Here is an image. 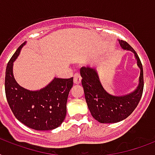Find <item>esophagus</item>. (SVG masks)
Wrapping results in <instances>:
<instances>
[{
    "instance_id": "34e87169",
    "label": "esophagus",
    "mask_w": 155,
    "mask_h": 155,
    "mask_svg": "<svg viewBox=\"0 0 155 155\" xmlns=\"http://www.w3.org/2000/svg\"><path fill=\"white\" fill-rule=\"evenodd\" d=\"M81 80H82V78H81L80 74L79 73H75V75H74V84H79L81 82Z\"/></svg>"
}]
</instances>
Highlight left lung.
I'll use <instances>...</instances> for the list:
<instances>
[{
    "mask_svg": "<svg viewBox=\"0 0 155 155\" xmlns=\"http://www.w3.org/2000/svg\"><path fill=\"white\" fill-rule=\"evenodd\" d=\"M119 43L123 49L130 50L134 53L137 66L141 69L139 84L134 92L123 97L112 96L103 88L94 68L90 67L80 68L82 85L87 107L92 117L101 123L119 122L128 117L137 106L143 92V69L139 57L128 42L120 40Z\"/></svg>",
    "mask_w": 155,
    "mask_h": 155,
    "instance_id": "1",
    "label": "left lung"
}]
</instances>
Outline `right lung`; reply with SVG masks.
Wrapping results in <instances>:
<instances>
[{
	"label": "right lung",
	"mask_w": 155,
	"mask_h": 155,
	"mask_svg": "<svg viewBox=\"0 0 155 155\" xmlns=\"http://www.w3.org/2000/svg\"><path fill=\"white\" fill-rule=\"evenodd\" d=\"M23 42L7 64L5 90L8 105L19 121L36 130H51L58 127L65 119L67 101L73 78H54L39 91H29L21 87L13 75V63L18 56Z\"/></svg>",
	"instance_id": "obj_1"
}]
</instances>
